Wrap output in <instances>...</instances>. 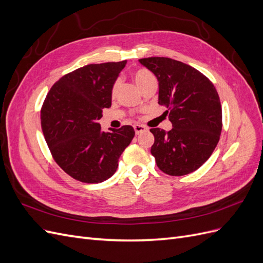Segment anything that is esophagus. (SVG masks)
Masks as SVG:
<instances>
[{
	"label": "esophagus",
	"mask_w": 263,
	"mask_h": 263,
	"mask_svg": "<svg viewBox=\"0 0 263 263\" xmlns=\"http://www.w3.org/2000/svg\"><path fill=\"white\" fill-rule=\"evenodd\" d=\"M134 129H135V133H136V135H139L141 133L148 130L147 127L144 126V125H135L134 126Z\"/></svg>",
	"instance_id": "obj_1"
}]
</instances>
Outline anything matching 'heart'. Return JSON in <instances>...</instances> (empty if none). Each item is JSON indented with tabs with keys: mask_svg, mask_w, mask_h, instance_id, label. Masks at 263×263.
I'll return each instance as SVG.
<instances>
[{
	"mask_svg": "<svg viewBox=\"0 0 263 263\" xmlns=\"http://www.w3.org/2000/svg\"><path fill=\"white\" fill-rule=\"evenodd\" d=\"M153 78H154V76L151 74V72H149V71L146 70V69H139V70H137V71H135L134 74H133L134 81H135V83H136V85L139 87V89H140V87H141L142 85H144L148 80H150V79H153ZM117 86H118V83H115L114 86H113V90H112L113 94L116 92Z\"/></svg>",
	"mask_w": 263,
	"mask_h": 263,
	"instance_id": "b5f03b06",
	"label": "heart"
}]
</instances>
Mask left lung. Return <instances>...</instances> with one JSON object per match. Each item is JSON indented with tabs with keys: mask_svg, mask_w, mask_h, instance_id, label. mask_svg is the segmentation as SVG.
<instances>
[{
	"mask_svg": "<svg viewBox=\"0 0 263 263\" xmlns=\"http://www.w3.org/2000/svg\"><path fill=\"white\" fill-rule=\"evenodd\" d=\"M159 85L158 104L168 110L172 129L153 128L151 155L170 176H185L208 161L221 133V105L214 84L200 71L164 57L139 59Z\"/></svg>",
	"mask_w": 263,
	"mask_h": 263,
	"instance_id": "8db88e82",
	"label": "left lung"
}]
</instances>
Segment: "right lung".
<instances>
[{"mask_svg":"<svg viewBox=\"0 0 263 263\" xmlns=\"http://www.w3.org/2000/svg\"><path fill=\"white\" fill-rule=\"evenodd\" d=\"M126 62L79 68L63 76L47 94L41 114L45 139L54 161L78 181L109 179L135 136L129 125L103 132L99 123L103 108L112 105L113 86Z\"/></svg>","mask_w":263,"mask_h":263,"instance_id":"right-lung-1","label":"right lung"}]
</instances>
